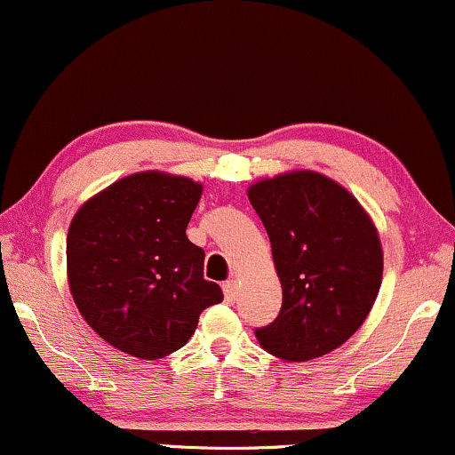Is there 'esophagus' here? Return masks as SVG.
I'll list each match as a JSON object with an SVG mask.
<instances>
[{
	"label": "esophagus",
	"instance_id": "1",
	"mask_svg": "<svg viewBox=\"0 0 455 455\" xmlns=\"http://www.w3.org/2000/svg\"><path fill=\"white\" fill-rule=\"evenodd\" d=\"M236 293H238V287L234 280H228L226 284H223V295H226V301H229L232 304L234 299H236Z\"/></svg>",
	"mask_w": 455,
	"mask_h": 455
}]
</instances>
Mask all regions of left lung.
<instances>
[{
  "instance_id": "obj_1",
  "label": "left lung",
  "mask_w": 455,
  "mask_h": 455,
  "mask_svg": "<svg viewBox=\"0 0 455 455\" xmlns=\"http://www.w3.org/2000/svg\"><path fill=\"white\" fill-rule=\"evenodd\" d=\"M283 284L276 321L257 329L272 356L304 363L356 333L379 293L378 228L355 196L316 171H289L246 189Z\"/></svg>"
}]
</instances>
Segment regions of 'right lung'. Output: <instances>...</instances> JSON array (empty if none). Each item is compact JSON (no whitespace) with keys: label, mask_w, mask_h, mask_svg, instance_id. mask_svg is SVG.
Wrapping results in <instances>:
<instances>
[{"label":"right lung","mask_w":455,"mask_h":455,"mask_svg":"<svg viewBox=\"0 0 455 455\" xmlns=\"http://www.w3.org/2000/svg\"><path fill=\"white\" fill-rule=\"evenodd\" d=\"M202 183L143 171L77 209L67 234V280L82 318L109 346L156 361L188 344L204 307L223 301L204 278L188 229Z\"/></svg>","instance_id":"obj_1"}]
</instances>
